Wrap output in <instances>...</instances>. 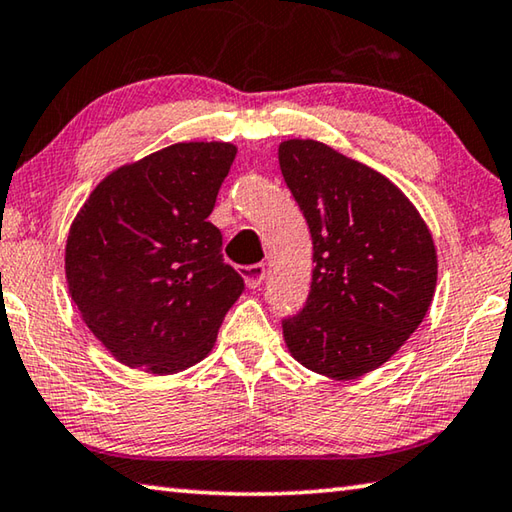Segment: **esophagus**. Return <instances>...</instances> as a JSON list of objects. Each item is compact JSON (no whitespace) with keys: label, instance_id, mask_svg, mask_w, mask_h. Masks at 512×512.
<instances>
[{"label":"esophagus","instance_id":"esophagus-1","mask_svg":"<svg viewBox=\"0 0 512 512\" xmlns=\"http://www.w3.org/2000/svg\"><path fill=\"white\" fill-rule=\"evenodd\" d=\"M242 276H245V283L249 285L251 290L258 288L265 281V265L263 263H254V265H247L242 267Z\"/></svg>","mask_w":512,"mask_h":512}]
</instances>
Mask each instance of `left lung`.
<instances>
[{"mask_svg":"<svg viewBox=\"0 0 512 512\" xmlns=\"http://www.w3.org/2000/svg\"><path fill=\"white\" fill-rule=\"evenodd\" d=\"M285 184L312 236V283L283 319L294 360L335 380L375 371L425 319L436 288L432 233L378 170L326 143L279 146Z\"/></svg>","mask_w":512,"mask_h":512,"instance_id":"1","label":"left lung"}]
</instances>
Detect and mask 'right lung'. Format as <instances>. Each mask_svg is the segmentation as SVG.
I'll list each match as a JSON object with an SVG mask.
<instances>
[{
    "label": "right lung",
    "instance_id": "add662e5",
    "mask_svg": "<svg viewBox=\"0 0 512 512\" xmlns=\"http://www.w3.org/2000/svg\"><path fill=\"white\" fill-rule=\"evenodd\" d=\"M233 157L231 143H175L116 168L78 211L69 294L121 364L157 375L197 364L245 290L209 222Z\"/></svg>",
    "mask_w": 512,
    "mask_h": 512
}]
</instances>
